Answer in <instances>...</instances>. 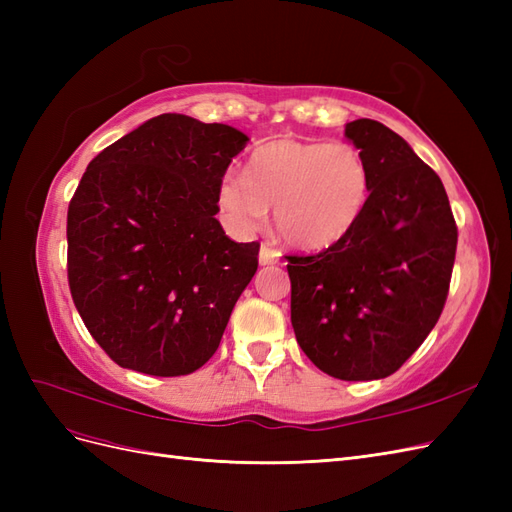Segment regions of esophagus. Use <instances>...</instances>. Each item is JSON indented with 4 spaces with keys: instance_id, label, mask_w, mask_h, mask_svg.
<instances>
[{
    "instance_id": "1",
    "label": "esophagus",
    "mask_w": 512,
    "mask_h": 512,
    "mask_svg": "<svg viewBox=\"0 0 512 512\" xmlns=\"http://www.w3.org/2000/svg\"><path fill=\"white\" fill-rule=\"evenodd\" d=\"M258 260H260V265H275V262L280 260V252H277L273 245L262 243V245H260Z\"/></svg>"
}]
</instances>
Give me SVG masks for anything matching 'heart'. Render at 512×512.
<instances>
[{
	"label": "heart",
	"mask_w": 512,
	"mask_h": 512,
	"mask_svg": "<svg viewBox=\"0 0 512 512\" xmlns=\"http://www.w3.org/2000/svg\"><path fill=\"white\" fill-rule=\"evenodd\" d=\"M367 192L369 170L354 145L280 138L252 153L247 177H224L218 203L228 224L245 235L265 226L275 209L277 232L288 245L320 252L350 235Z\"/></svg>",
	"instance_id": "1"
}]
</instances>
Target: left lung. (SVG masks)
Masks as SVG:
<instances>
[{"instance_id":"8db88e82","label":"left lung","mask_w":512,"mask_h":512,"mask_svg":"<svg viewBox=\"0 0 512 512\" xmlns=\"http://www.w3.org/2000/svg\"><path fill=\"white\" fill-rule=\"evenodd\" d=\"M346 136L361 149L369 196L350 235L318 254L290 256V320L301 350L339 380L395 374L442 314L457 224L436 170L374 119Z\"/></svg>"}]
</instances>
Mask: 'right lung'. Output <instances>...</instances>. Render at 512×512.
Masks as SVG:
<instances>
[{"label":"right lung","instance_id":"1","mask_svg":"<svg viewBox=\"0 0 512 512\" xmlns=\"http://www.w3.org/2000/svg\"><path fill=\"white\" fill-rule=\"evenodd\" d=\"M247 136L166 113L89 162L68 207V284L87 331L126 369L188 376L218 350L260 243L215 213Z\"/></svg>","mask_w":512,"mask_h":512}]
</instances>
